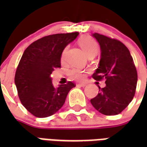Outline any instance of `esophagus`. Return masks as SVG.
<instances>
[{
	"label": "esophagus",
	"mask_w": 147,
	"mask_h": 147,
	"mask_svg": "<svg viewBox=\"0 0 147 147\" xmlns=\"http://www.w3.org/2000/svg\"><path fill=\"white\" fill-rule=\"evenodd\" d=\"M78 86H80V87H85V84H84V83H79V84H78Z\"/></svg>",
	"instance_id": "esophagus-1"
}]
</instances>
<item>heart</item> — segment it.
Listing matches in <instances>:
<instances>
[{"instance_id": "heart-1", "label": "heart", "mask_w": 147, "mask_h": 147, "mask_svg": "<svg viewBox=\"0 0 147 147\" xmlns=\"http://www.w3.org/2000/svg\"><path fill=\"white\" fill-rule=\"evenodd\" d=\"M79 45H80L81 48L82 49V50L84 51V53H85V55H87V54H88L91 52H97L98 51V45H97L96 42L92 40V39H90V38H82L79 40ZM65 52H66V49H65L63 51V53H62V59L64 58ZM69 74H70V76L72 78H76V79H78V80H82V79L85 78L84 71H81V70H78V69L71 70V71H70Z\"/></svg>"}]
</instances>
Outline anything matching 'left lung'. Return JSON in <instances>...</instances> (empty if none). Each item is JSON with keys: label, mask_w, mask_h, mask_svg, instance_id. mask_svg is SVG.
<instances>
[{"label": "left lung", "mask_w": 147, "mask_h": 147, "mask_svg": "<svg viewBox=\"0 0 147 147\" xmlns=\"http://www.w3.org/2000/svg\"><path fill=\"white\" fill-rule=\"evenodd\" d=\"M92 36L100 45L99 66L93 78L105 80L95 98L91 99L92 106L105 115L120 114L134 98L137 83V72L129 49L119 40L99 33Z\"/></svg>", "instance_id": "obj_1"}]
</instances>
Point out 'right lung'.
Segmentation results:
<instances>
[{"mask_svg": "<svg viewBox=\"0 0 147 147\" xmlns=\"http://www.w3.org/2000/svg\"><path fill=\"white\" fill-rule=\"evenodd\" d=\"M78 34L76 32L44 36L24 51L14 82L22 105L35 117H47L56 113L75 87L71 82L54 87L51 74L55 68L61 67L62 52Z\"/></svg>", "mask_w": 147, "mask_h": 147, "instance_id": "add662e5", "label": "right lung"}]
</instances>
